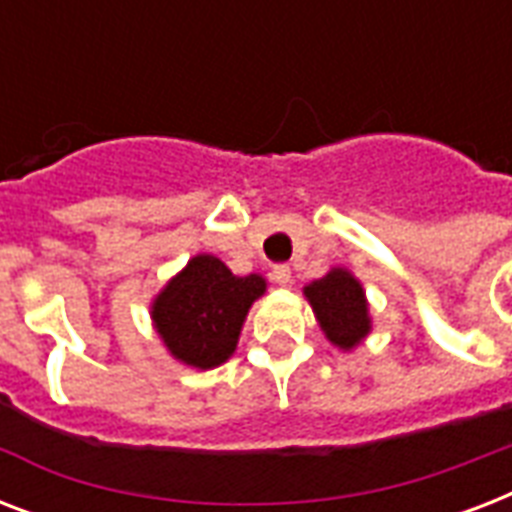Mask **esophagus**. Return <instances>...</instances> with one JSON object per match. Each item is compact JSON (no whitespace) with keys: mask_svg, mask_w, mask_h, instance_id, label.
Listing matches in <instances>:
<instances>
[{"mask_svg":"<svg viewBox=\"0 0 512 512\" xmlns=\"http://www.w3.org/2000/svg\"><path fill=\"white\" fill-rule=\"evenodd\" d=\"M271 276L279 287H289V284H292V268H289V265H273Z\"/></svg>","mask_w":512,"mask_h":512,"instance_id":"1","label":"esophagus"}]
</instances>
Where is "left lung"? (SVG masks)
Returning a JSON list of instances; mask_svg holds the SVG:
<instances>
[{
    "label": "left lung",
    "instance_id": "8db88e82",
    "mask_svg": "<svg viewBox=\"0 0 512 512\" xmlns=\"http://www.w3.org/2000/svg\"><path fill=\"white\" fill-rule=\"evenodd\" d=\"M305 297L311 300L316 319L327 337L340 348H353L369 332L364 289L348 271L335 268L324 279L305 287Z\"/></svg>",
    "mask_w": 512,
    "mask_h": 512
}]
</instances>
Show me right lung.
<instances>
[{
    "label": "right lung",
    "mask_w": 512,
    "mask_h": 512,
    "mask_svg": "<svg viewBox=\"0 0 512 512\" xmlns=\"http://www.w3.org/2000/svg\"><path fill=\"white\" fill-rule=\"evenodd\" d=\"M263 292L257 273L233 276L217 257L199 255L164 287L151 313L172 356L212 369L236 350L249 305Z\"/></svg>",
    "instance_id": "right-lung-1"
}]
</instances>
